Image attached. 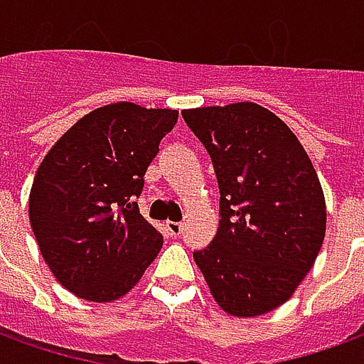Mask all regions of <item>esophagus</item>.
<instances>
[{"mask_svg":"<svg viewBox=\"0 0 364 364\" xmlns=\"http://www.w3.org/2000/svg\"><path fill=\"white\" fill-rule=\"evenodd\" d=\"M166 230L171 237H179L183 232V224L181 222H166Z\"/></svg>","mask_w":364,"mask_h":364,"instance_id":"34e87169","label":"esophagus"}]
</instances>
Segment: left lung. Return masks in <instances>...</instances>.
Segmentation results:
<instances>
[{
    "label": "left lung",
    "mask_w": 364,
    "mask_h": 364,
    "mask_svg": "<svg viewBox=\"0 0 364 364\" xmlns=\"http://www.w3.org/2000/svg\"><path fill=\"white\" fill-rule=\"evenodd\" d=\"M213 159L220 224L195 252L210 294L237 318L284 304L326 237V198L308 154L274 112L257 103L181 111Z\"/></svg>",
    "instance_id": "obj_1"
}]
</instances>
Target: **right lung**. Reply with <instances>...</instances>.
I'll list each match as a JSON object with an SVG mask.
<instances>
[{
  "instance_id": "add662e5",
  "label": "right lung",
  "mask_w": 364,
  "mask_h": 364,
  "mask_svg": "<svg viewBox=\"0 0 364 364\" xmlns=\"http://www.w3.org/2000/svg\"><path fill=\"white\" fill-rule=\"evenodd\" d=\"M179 112L119 101L75 122L38 166L28 220L46 265L75 296L112 302L134 289L164 236L138 210L144 175Z\"/></svg>"
}]
</instances>
